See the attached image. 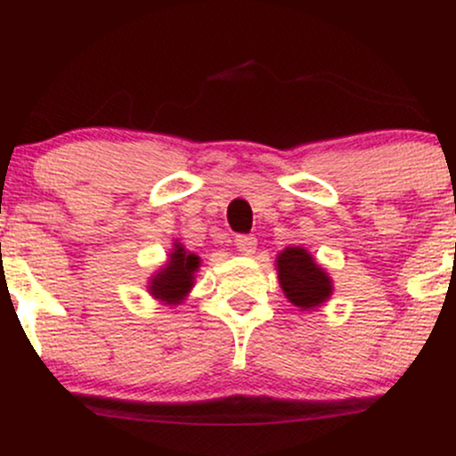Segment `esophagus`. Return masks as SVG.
Here are the masks:
<instances>
[{
    "label": "esophagus",
    "instance_id": "obj_1",
    "mask_svg": "<svg viewBox=\"0 0 456 456\" xmlns=\"http://www.w3.org/2000/svg\"><path fill=\"white\" fill-rule=\"evenodd\" d=\"M235 248L242 255H246V257H250V255H255V250H257V240H255L253 235H238V238H235Z\"/></svg>",
    "mask_w": 456,
    "mask_h": 456
}]
</instances>
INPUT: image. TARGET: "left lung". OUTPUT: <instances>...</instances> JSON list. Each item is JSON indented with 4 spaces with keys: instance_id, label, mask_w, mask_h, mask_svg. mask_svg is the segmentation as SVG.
I'll return each instance as SVG.
<instances>
[{
    "instance_id": "1",
    "label": "left lung",
    "mask_w": 456,
    "mask_h": 456,
    "mask_svg": "<svg viewBox=\"0 0 456 456\" xmlns=\"http://www.w3.org/2000/svg\"><path fill=\"white\" fill-rule=\"evenodd\" d=\"M276 272L282 294L300 311H315L330 300L334 291L332 276L317 264L305 246L282 248L276 255Z\"/></svg>"
}]
</instances>
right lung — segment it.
I'll return each instance as SVG.
<instances>
[{"label":"right lung","mask_w":456,"mask_h":456,"mask_svg":"<svg viewBox=\"0 0 456 456\" xmlns=\"http://www.w3.org/2000/svg\"><path fill=\"white\" fill-rule=\"evenodd\" d=\"M201 268V257L175 240L165 265H160L148 281V294L165 306L182 305L195 287V274Z\"/></svg>","instance_id":"add662e5"}]
</instances>
